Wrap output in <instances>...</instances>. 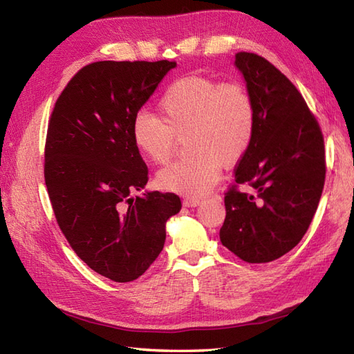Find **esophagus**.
Listing matches in <instances>:
<instances>
[{"mask_svg":"<svg viewBox=\"0 0 354 354\" xmlns=\"http://www.w3.org/2000/svg\"><path fill=\"white\" fill-rule=\"evenodd\" d=\"M201 203H202L201 198H184V202H183V205L185 207H196V206H198Z\"/></svg>","mask_w":354,"mask_h":354,"instance_id":"1","label":"esophagus"}]
</instances>
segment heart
<instances>
[{"label": "heart", "instance_id": "1", "mask_svg": "<svg viewBox=\"0 0 354 354\" xmlns=\"http://www.w3.org/2000/svg\"><path fill=\"white\" fill-rule=\"evenodd\" d=\"M161 118L140 111L131 121V139L145 158L165 165L174 152L176 136L187 134L192 156L158 171L165 192L201 197L218 183L223 162L239 161L256 130V106L245 86L223 84L206 76L175 80L160 98Z\"/></svg>", "mask_w": 354, "mask_h": 354}]
</instances>
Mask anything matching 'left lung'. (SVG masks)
<instances>
[{
	"label": "left lung",
	"mask_w": 354,
	"mask_h": 354,
	"mask_svg": "<svg viewBox=\"0 0 354 354\" xmlns=\"http://www.w3.org/2000/svg\"><path fill=\"white\" fill-rule=\"evenodd\" d=\"M234 66L256 106L254 136L234 180L252 193L236 185L225 193L220 241L243 261L268 263L310 227L324 185V140L301 93L268 59L239 52Z\"/></svg>",
	"instance_id": "left-lung-1"
}]
</instances>
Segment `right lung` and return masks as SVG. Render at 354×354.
<instances>
[{"label":"right lung","instance_id":"obj_1","mask_svg":"<svg viewBox=\"0 0 354 354\" xmlns=\"http://www.w3.org/2000/svg\"><path fill=\"white\" fill-rule=\"evenodd\" d=\"M174 61H98L79 70L58 97L48 127L44 180L70 247L97 274L130 283L145 274L180 211L174 193L142 192L148 167L131 121Z\"/></svg>","mask_w":354,"mask_h":354}]
</instances>
